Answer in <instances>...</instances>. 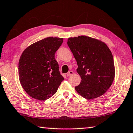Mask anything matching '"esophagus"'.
Segmentation results:
<instances>
[{
	"instance_id": "34e87169",
	"label": "esophagus",
	"mask_w": 133,
	"mask_h": 133,
	"mask_svg": "<svg viewBox=\"0 0 133 133\" xmlns=\"http://www.w3.org/2000/svg\"><path fill=\"white\" fill-rule=\"evenodd\" d=\"M73 73H74V72H73V71H72V70H70V71H69V72L67 73L66 76H71V75H73Z\"/></svg>"
}]
</instances>
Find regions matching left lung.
I'll return each mask as SVG.
<instances>
[{
	"instance_id": "1",
	"label": "left lung",
	"mask_w": 133,
	"mask_h": 133,
	"mask_svg": "<svg viewBox=\"0 0 133 133\" xmlns=\"http://www.w3.org/2000/svg\"><path fill=\"white\" fill-rule=\"evenodd\" d=\"M67 44L76 59V71L81 79L76 91L88 99L105 94L116 73L113 55L108 45L101 40L84 35L69 37Z\"/></svg>"
}]
</instances>
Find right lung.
<instances>
[{
	"label": "right lung",
	"mask_w": 133,
	"mask_h": 133,
	"mask_svg": "<svg viewBox=\"0 0 133 133\" xmlns=\"http://www.w3.org/2000/svg\"><path fill=\"white\" fill-rule=\"evenodd\" d=\"M63 38L49 37L34 43L23 51L19 61V77L29 96L40 101L56 93L64 78L59 72L55 54Z\"/></svg>",
	"instance_id": "1"
}]
</instances>
